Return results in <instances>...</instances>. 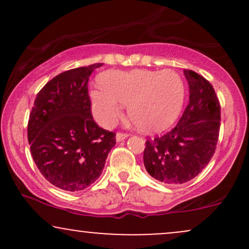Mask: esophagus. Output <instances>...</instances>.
<instances>
[{
	"instance_id": "34e87169",
	"label": "esophagus",
	"mask_w": 249,
	"mask_h": 249,
	"mask_svg": "<svg viewBox=\"0 0 249 249\" xmlns=\"http://www.w3.org/2000/svg\"><path fill=\"white\" fill-rule=\"evenodd\" d=\"M128 137V134H126V133H121V132H118L116 134V141L117 142H123V141H125V139H126Z\"/></svg>"
}]
</instances>
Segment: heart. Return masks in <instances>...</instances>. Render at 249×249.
<instances>
[{
    "label": "heart",
    "instance_id": "1",
    "mask_svg": "<svg viewBox=\"0 0 249 249\" xmlns=\"http://www.w3.org/2000/svg\"><path fill=\"white\" fill-rule=\"evenodd\" d=\"M103 89L91 91L93 117L102 126L121 118L123 105L137 127L158 132L177 121L185 102V82L173 70L107 71L99 78Z\"/></svg>",
    "mask_w": 249,
    "mask_h": 249
}]
</instances>
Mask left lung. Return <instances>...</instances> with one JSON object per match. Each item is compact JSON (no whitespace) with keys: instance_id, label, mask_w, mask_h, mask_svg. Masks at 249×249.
I'll use <instances>...</instances> for the list:
<instances>
[{"instance_id":"8db88e82","label":"left lung","mask_w":249,"mask_h":249,"mask_svg":"<svg viewBox=\"0 0 249 249\" xmlns=\"http://www.w3.org/2000/svg\"><path fill=\"white\" fill-rule=\"evenodd\" d=\"M190 101L170 132L146 142L144 165L154 179L167 185L190 181L207 166L218 144L220 103L211 83L184 70Z\"/></svg>"}]
</instances>
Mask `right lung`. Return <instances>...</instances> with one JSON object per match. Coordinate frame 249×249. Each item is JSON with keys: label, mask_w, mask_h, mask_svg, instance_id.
Masks as SVG:
<instances>
[{"label": "right lung", "mask_w": 249, "mask_h": 249, "mask_svg": "<svg viewBox=\"0 0 249 249\" xmlns=\"http://www.w3.org/2000/svg\"><path fill=\"white\" fill-rule=\"evenodd\" d=\"M102 63L53 77L37 93L28 122V141L37 168L53 186L81 191L102 174L116 134L91 115L88 82Z\"/></svg>", "instance_id": "right-lung-1"}]
</instances>
